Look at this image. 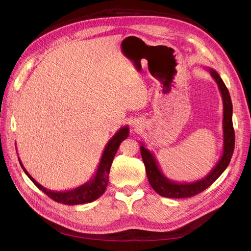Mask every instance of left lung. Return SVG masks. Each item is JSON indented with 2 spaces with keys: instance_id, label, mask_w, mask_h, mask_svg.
Instances as JSON below:
<instances>
[{
  "instance_id": "1",
  "label": "left lung",
  "mask_w": 251,
  "mask_h": 251,
  "mask_svg": "<svg viewBox=\"0 0 251 251\" xmlns=\"http://www.w3.org/2000/svg\"><path fill=\"white\" fill-rule=\"evenodd\" d=\"M212 78L218 83L220 92L223 100V134H224V144H223V154L219 162L206 177L192 182V183H176L166 178L162 172L159 169L154 155L151 151L140 146L141 157L144 165H146L147 176L151 186L154 191L162 197L166 198H188L197 194H200L204 189L209 187L214 182L221 176V174L228 166L230 159L234 150V130L232 126V102L228 92L222 78L214 70L209 69Z\"/></svg>"
}]
</instances>
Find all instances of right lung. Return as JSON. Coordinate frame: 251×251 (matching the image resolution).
Here are the masks:
<instances>
[{
    "label": "right lung",
    "instance_id": "obj_1",
    "mask_svg": "<svg viewBox=\"0 0 251 251\" xmlns=\"http://www.w3.org/2000/svg\"><path fill=\"white\" fill-rule=\"evenodd\" d=\"M127 136H128V127L127 126L121 127L120 130L113 136L111 140H109L107 146H105L100 165H98L93 179L88 181L87 183H85L83 185L77 188L71 189V191H68V192H53L43 187L40 183H37V182L30 176L29 173L26 171L24 166H23L20 159L19 161L23 171L25 172V174L29 177V179L31 180L43 193L46 194L52 200L62 204H66V205H77V204L90 203L100 198V197L104 193L105 188H107L109 183V174H110V169L113 162V159L115 157L119 144L125 139H126Z\"/></svg>",
    "mask_w": 251,
    "mask_h": 251
}]
</instances>
